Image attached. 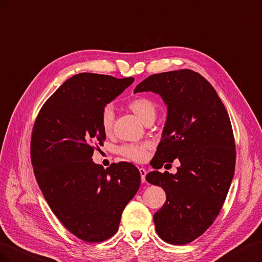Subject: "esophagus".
I'll return each mask as SVG.
<instances>
[{"label": "esophagus", "mask_w": 262, "mask_h": 262, "mask_svg": "<svg viewBox=\"0 0 262 262\" xmlns=\"http://www.w3.org/2000/svg\"><path fill=\"white\" fill-rule=\"evenodd\" d=\"M139 173L141 177V182H146V174H147V171L144 168H139Z\"/></svg>", "instance_id": "34e87169"}]
</instances>
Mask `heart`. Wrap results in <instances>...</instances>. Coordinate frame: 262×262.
Returning a JSON list of instances; mask_svg holds the SVG:
<instances>
[{
    "mask_svg": "<svg viewBox=\"0 0 262 262\" xmlns=\"http://www.w3.org/2000/svg\"><path fill=\"white\" fill-rule=\"evenodd\" d=\"M128 107L134 114H135L141 122L145 123L149 118L156 117L157 107L155 103L144 96H137L132 99L127 103ZM114 124V112L111 106H105L101 113V126L102 129L105 133H110L113 128ZM152 145L150 143H141V144H126L119 148V152L124 156L126 159L141 162L147 159L149 151L151 150Z\"/></svg>",
    "mask_w": 262,
    "mask_h": 262,
    "instance_id": "heart-1",
    "label": "heart"
}]
</instances>
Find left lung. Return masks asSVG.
<instances>
[{
    "label": "left lung",
    "mask_w": 262,
    "mask_h": 262,
    "mask_svg": "<svg viewBox=\"0 0 262 262\" xmlns=\"http://www.w3.org/2000/svg\"><path fill=\"white\" fill-rule=\"evenodd\" d=\"M159 94L168 115L146 180L167 201L154 215L157 234L172 245L193 242L220 214L235 172L236 150L227 111L205 78L189 69L148 77L134 93ZM181 162L176 175L158 171Z\"/></svg>",
    "instance_id": "1"
}]
</instances>
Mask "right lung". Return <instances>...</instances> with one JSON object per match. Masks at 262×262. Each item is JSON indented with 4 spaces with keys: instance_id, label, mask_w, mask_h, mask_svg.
<instances>
[{
    "instance_id": "obj_1",
    "label": "right lung",
    "mask_w": 262,
    "mask_h": 262,
    "mask_svg": "<svg viewBox=\"0 0 262 262\" xmlns=\"http://www.w3.org/2000/svg\"><path fill=\"white\" fill-rule=\"evenodd\" d=\"M134 78L79 73L45 102L34 124L31 159L37 183L62 225L88 243L113 236L127 203L137 193L140 173L130 162L106 169L92 160L103 145V108Z\"/></svg>"
}]
</instances>
